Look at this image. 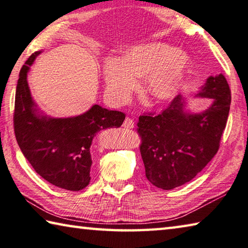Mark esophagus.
Wrapping results in <instances>:
<instances>
[{
  "mask_svg": "<svg viewBox=\"0 0 248 248\" xmlns=\"http://www.w3.org/2000/svg\"><path fill=\"white\" fill-rule=\"evenodd\" d=\"M123 127L125 128H133L134 127V122L131 117H126L123 123Z\"/></svg>",
  "mask_w": 248,
  "mask_h": 248,
  "instance_id": "1",
  "label": "esophagus"
}]
</instances>
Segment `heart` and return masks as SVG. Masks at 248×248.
Masks as SVG:
<instances>
[{
	"mask_svg": "<svg viewBox=\"0 0 248 248\" xmlns=\"http://www.w3.org/2000/svg\"><path fill=\"white\" fill-rule=\"evenodd\" d=\"M190 72L189 56L161 43L134 47L121 60L108 59L104 66L108 95L116 103L125 102L139 87L137 77H145V91L151 99L171 100L184 88Z\"/></svg>",
	"mask_w": 248,
	"mask_h": 248,
	"instance_id": "1",
	"label": "heart"
}]
</instances>
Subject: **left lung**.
<instances>
[{"instance_id":"left-lung-1","label":"left lung","mask_w":248,"mask_h":248,"mask_svg":"<svg viewBox=\"0 0 248 248\" xmlns=\"http://www.w3.org/2000/svg\"><path fill=\"white\" fill-rule=\"evenodd\" d=\"M197 95L213 99L198 114L186 112L185 97L178 94L160 114L140 116L137 133L146 178L157 188L171 190L192 180L220 148L231 105L225 77H209Z\"/></svg>"}]
</instances>
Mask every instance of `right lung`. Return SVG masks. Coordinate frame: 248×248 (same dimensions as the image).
Wrapping results in <instances>:
<instances>
[{
  "label": "right lung",
  "instance_id": "right-lung-1",
  "mask_svg": "<svg viewBox=\"0 0 248 248\" xmlns=\"http://www.w3.org/2000/svg\"><path fill=\"white\" fill-rule=\"evenodd\" d=\"M39 52L21 69L15 94L14 132L23 155L40 177L59 188L79 191L90 182V146L97 132L120 127L125 114L100 105L83 114L51 119L38 114L27 83V72Z\"/></svg>",
  "mask_w": 248,
  "mask_h": 248
}]
</instances>
